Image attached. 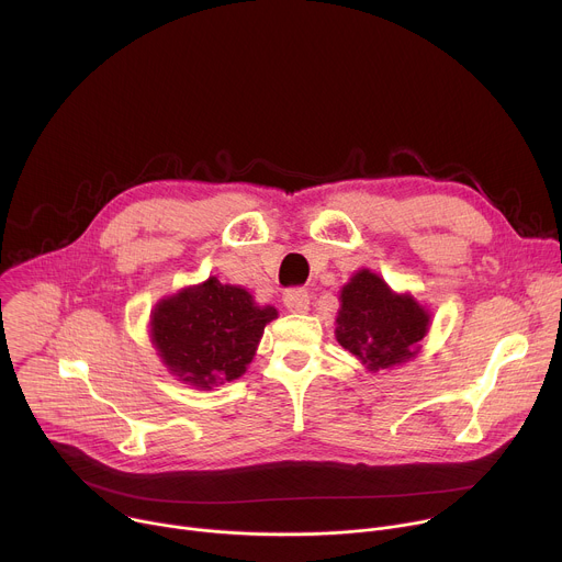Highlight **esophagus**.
Instances as JSON below:
<instances>
[{
  "label": "esophagus",
  "mask_w": 562,
  "mask_h": 562,
  "mask_svg": "<svg viewBox=\"0 0 562 562\" xmlns=\"http://www.w3.org/2000/svg\"><path fill=\"white\" fill-rule=\"evenodd\" d=\"M282 302L291 313H304L308 308V293L306 289H289L282 295Z\"/></svg>",
  "instance_id": "34e87169"
}]
</instances>
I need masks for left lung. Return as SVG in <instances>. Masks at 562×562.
<instances>
[{"label":"left lung","instance_id":"left-lung-1","mask_svg":"<svg viewBox=\"0 0 562 562\" xmlns=\"http://www.w3.org/2000/svg\"><path fill=\"white\" fill-rule=\"evenodd\" d=\"M340 300L336 338L371 371L405 362L427 334V311L412 295H395L367 269L351 278Z\"/></svg>","mask_w":562,"mask_h":562}]
</instances>
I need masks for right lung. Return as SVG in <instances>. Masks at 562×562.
<instances>
[{"label": "right lung", "mask_w": 562, "mask_h": 562, "mask_svg": "<svg viewBox=\"0 0 562 562\" xmlns=\"http://www.w3.org/2000/svg\"><path fill=\"white\" fill-rule=\"evenodd\" d=\"M276 315L273 306H256L245 289L209 278L159 302L150 336L176 375L198 389H211L247 371Z\"/></svg>", "instance_id": "obj_1"}]
</instances>
